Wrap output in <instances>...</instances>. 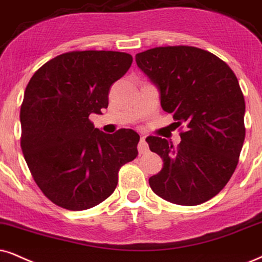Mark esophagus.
Masks as SVG:
<instances>
[{"label": "esophagus", "mask_w": 262, "mask_h": 262, "mask_svg": "<svg viewBox=\"0 0 262 262\" xmlns=\"http://www.w3.org/2000/svg\"><path fill=\"white\" fill-rule=\"evenodd\" d=\"M138 151L140 155L146 154V152L148 151V145H147L146 140H145V137H141L140 142H139V145H138Z\"/></svg>", "instance_id": "34e87169"}]
</instances>
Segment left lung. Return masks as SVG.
Returning a JSON list of instances; mask_svg holds the SVG:
<instances>
[{
    "instance_id": "obj_1",
    "label": "left lung",
    "mask_w": 262,
    "mask_h": 262,
    "mask_svg": "<svg viewBox=\"0 0 262 262\" xmlns=\"http://www.w3.org/2000/svg\"><path fill=\"white\" fill-rule=\"evenodd\" d=\"M135 60L160 91L162 108L186 125L178 146L146 138L163 160L162 170L148 179L152 191L179 205L209 201L232 177L246 138V102L236 75L216 55L190 46L151 48Z\"/></svg>"
}]
</instances>
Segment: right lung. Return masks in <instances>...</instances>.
<instances>
[{
    "label": "right lung",
    "instance_id": "right-lung-1",
    "mask_svg": "<svg viewBox=\"0 0 262 262\" xmlns=\"http://www.w3.org/2000/svg\"><path fill=\"white\" fill-rule=\"evenodd\" d=\"M123 52L75 51L42 65L26 85L20 146L46 197L69 210H85L110 197L121 167L138 156L139 134H106L89 115H101L110 87L129 70Z\"/></svg>",
    "mask_w": 262,
    "mask_h": 262
}]
</instances>
